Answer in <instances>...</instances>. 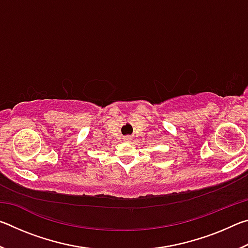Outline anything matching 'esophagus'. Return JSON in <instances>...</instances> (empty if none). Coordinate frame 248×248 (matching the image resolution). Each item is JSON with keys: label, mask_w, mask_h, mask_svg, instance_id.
<instances>
[{"label": "esophagus", "mask_w": 248, "mask_h": 248, "mask_svg": "<svg viewBox=\"0 0 248 248\" xmlns=\"http://www.w3.org/2000/svg\"><path fill=\"white\" fill-rule=\"evenodd\" d=\"M124 139H125V140H128V141H129L130 139H131V138H130V137H125V138H124Z\"/></svg>", "instance_id": "1"}]
</instances>
